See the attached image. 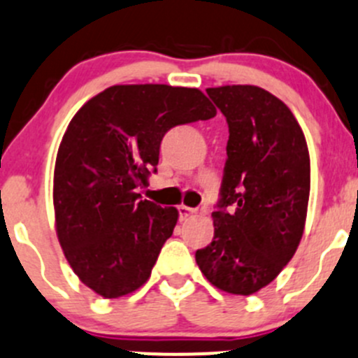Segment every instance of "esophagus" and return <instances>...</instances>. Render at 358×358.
<instances>
[{
  "label": "esophagus",
  "instance_id": "esophagus-1",
  "mask_svg": "<svg viewBox=\"0 0 358 358\" xmlns=\"http://www.w3.org/2000/svg\"><path fill=\"white\" fill-rule=\"evenodd\" d=\"M196 213V210H194V208H189V206H178V215H180V220H187V218H190L192 217V215Z\"/></svg>",
  "mask_w": 358,
  "mask_h": 358
}]
</instances>
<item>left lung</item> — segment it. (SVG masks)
Returning <instances> with one entry per match:
<instances>
[{
    "label": "left lung",
    "mask_w": 358,
    "mask_h": 358,
    "mask_svg": "<svg viewBox=\"0 0 358 358\" xmlns=\"http://www.w3.org/2000/svg\"><path fill=\"white\" fill-rule=\"evenodd\" d=\"M229 126L213 241L196 252L208 282L250 296L282 273L303 238L310 152L296 117L255 85L206 89Z\"/></svg>",
    "instance_id": "left-lung-1"
}]
</instances>
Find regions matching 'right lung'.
I'll use <instances>...</instances> for the list:
<instances>
[{"label": "right lung", "mask_w": 358, "mask_h": 358, "mask_svg": "<svg viewBox=\"0 0 358 358\" xmlns=\"http://www.w3.org/2000/svg\"><path fill=\"white\" fill-rule=\"evenodd\" d=\"M217 110L199 89L162 83L113 85L69 122L54 169L55 231L80 282L106 299L150 278L178 210L140 199L157 171L164 134Z\"/></svg>", "instance_id": "1"}]
</instances>
